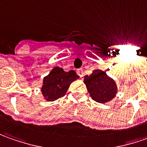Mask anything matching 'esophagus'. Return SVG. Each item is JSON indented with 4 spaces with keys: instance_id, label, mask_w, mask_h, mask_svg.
Wrapping results in <instances>:
<instances>
[{
    "instance_id": "1",
    "label": "esophagus",
    "mask_w": 147,
    "mask_h": 147,
    "mask_svg": "<svg viewBox=\"0 0 147 147\" xmlns=\"http://www.w3.org/2000/svg\"><path fill=\"white\" fill-rule=\"evenodd\" d=\"M76 72H77V74H78V75H79V76H80V77H83V76H84L83 69H82V68L77 69Z\"/></svg>"
}]
</instances>
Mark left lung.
Segmentation results:
<instances>
[{"instance_id": "left-lung-1", "label": "left lung", "mask_w": 147, "mask_h": 147, "mask_svg": "<svg viewBox=\"0 0 147 147\" xmlns=\"http://www.w3.org/2000/svg\"><path fill=\"white\" fill-rule=\"evenodd\" d=\"M90 97L99 103H106L115 98L118 87L113 79L105 71L96 69L84 78Z\"/></svg>"}]
</instances>
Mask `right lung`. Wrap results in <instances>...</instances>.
<instances>
[{
	"mask_svg": "<svg viewBox=\"0 0 147 147\" xmlns=\"http://www.w3.org/2000/svg\"><path fill=\"white\" fill-rule=\"evenodd\" d=\"M79 78L80 76L73 70L65 71L62 67H53L48 76L43 79L41 94L44 99L48 102H53L63 97L70 84Z\"/></svg>",
	"mask_w": 147,
	"mask_h": 147,
	"instance_id": "right-lung-1",
	"label": "right lung"
}]
</instances>
